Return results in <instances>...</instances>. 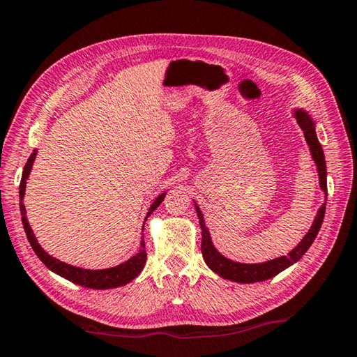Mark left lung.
<instances>
[{
  "mask_svg": "<svg viewBox=\"0 0 357 357\" xmlns=\"http://www.w3.org/2000/svg\"><path fill=\"white\" fill-rule=\"evenodd\" d=\"M293 116L298 121L299 128L304 132L305 142L309 144L312 159L315 162L318 176H319V187L324 192L326 198H328V172H326V160H324V153L321 144L318 142L317 130H315V121H313L312 114L305 110V108H293ZM197 215L200 219V228H202V253L204 261H206L208 268L215 273L217 275L223 277L227 280H233L238 283H255V282H263L268 279H273L277 274H280L282 271H285L289 266L298 263L302 258V255L309 250V247L313 244L317 234L321 228V223L324 219L326 213V203L321 204V208L318 209V213L313 219V223L309 231L305 233V236L301 239V243L294 247L293 250L288 252V255L277 257L274 259H268V261L263 263H239L233 261V259L227 258L225 255L215 249V245L211 239V233L204 223L203 213L198 204L195 203Z\"/></svg>",
  "mask_w": 357,
  "mask_h": 357,
  "instance_id": "8db88e82",
  "label": "left lung"
}]
</instances>
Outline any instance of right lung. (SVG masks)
I'll return each instance as SVG.
<instances>
[{
    "instance_id": "right-lung-1",
    "label": "right lung",
    "mask_w": 357,
    "mask_h": 357,
    "mask_svg": "<svg viewBox=\"0 0 357 357\" xmlns=\"http://www.w3.org/2000/svg\"><path fill=\"white\" fill-rule=\"evenodd\" d=\"M36 154H38V149L33 151V154L29 155V159L26 162L25 168H23L22 173V181H20V213H22V223L23 228H25L26 238L31 244L33 250L36 255L39 257V259L44 263L52 273H55L58 275L64 277L72 283H77V285L84 287V288H93V289H110V288H118L123 285H128L129 282H132L135 277L142 273L144 268V263H146V250H144V239L142 236V243H140V250L135 253L134 257H130L128 261L121 263L118 266H113V268H107V269H84V268H78V266H72L64 261H59L58 258L48 255V253L42 249V245L38 243V239L34 236V231L29 227L28 219H26V209L25 204H23V197H25V190H26V179L29 178V173H31V168L34 164ZM167 195V192L160 193L159 197L155 198L151 204V208L148 211L146 217H144V222L148 220V217L153 214V211L155 208H159V204L164 202V198ZM143 222V225H144ZM144 229V227H143Z\"/></svg>"
}]
</instances>
